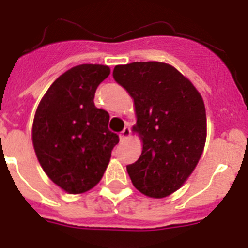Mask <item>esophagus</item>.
Segmentation results:
<instances>
[{
  "label": "esophagus",
  "mask_w": 248,
  "mask_h": 248,
  "mask_svg": "<svg viewBox=\"0 0 248 248\" xmlns=\"http://www.w3.org/2000/svg\"><path fill=\"white\" fill-rule=\"evenodd\" d=\"M131 135V130L128 127H124V131L121 132L120 134V140L121 141H124V140H127L128 137H130Z\"/></svg>",
  "instance_id": "1"
}]
</instances>
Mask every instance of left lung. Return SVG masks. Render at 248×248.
I'll list each match as a JSON object with an SVG mask.
<instances>
[{"instance_id": "left-lung-1", "label": "left lung", "mask_w": 248, "mask_h": 248, "mask_svg": "<svg viewBox=\"0 0 248 248\" xmlns=\"http://www.w3.org/2000/svg\"><path fill=\"white\" fill-rule=\"evenodd\" d=\"M113 78L134 99V132L142 141L139 160L127 165L131 182L150 198H165L182 188L203 154V98L178 69L160 62L116 65Z\"/></svg>"}]
</instances>
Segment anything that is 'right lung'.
<instances>
[{
	"instance_id": "obj_1",
	"label": "right lung",
	"mask_w": 248,
	"mask_h": 248,
	"mask_svg": "<svg viewBox=\"0 0 248 248\" xmlns=\"http://www.w3.org/2000/svg\"><path fill=\"white\" fill-rule=\"evenodd\" d=\"M109 66L80 64L50 85L35 112L32 145L51 182L80 194L101 182L118 136L108 130L109 114L94 106L95 89Z\"/></svg>"
}]
</instances>
